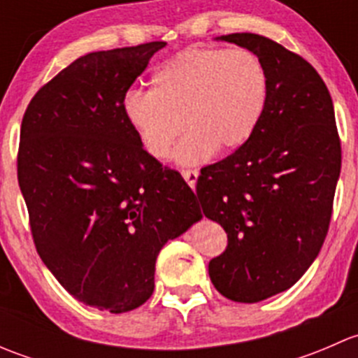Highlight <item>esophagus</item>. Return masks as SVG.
Segmentation results:
<instances>
[{
	"mask_svg": "<svg viewBox=\"0 0 358 358\" xmlns=\"http://www.w3.org/2000/svg\"><path fill=\"white\" fill-rule=\"evenodd\" d=\"M182 176L185 178V182L194 189V187H196V182H197V176H199V171H197V169H182Z\"/></svg>",
	"mask_w": 358,
	"mask_h": 358,
	"instance_id": "esophagus-1",
	"label": "esophagus"
}]
</instances>
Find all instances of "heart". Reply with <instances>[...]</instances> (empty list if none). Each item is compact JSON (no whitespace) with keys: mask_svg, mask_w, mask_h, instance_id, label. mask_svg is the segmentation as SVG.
<instances>
[{"mask_svg":"<svg viewBox=\"0 0 358 358\" xmlns=\"http://www.w3.org/2000/svg\"><path fill=\"white\" fill-rule=\"evenodd\" d=\"M268 96V74L248 48H190L159 67L152 92L129 90L122 112L150 156L166 159L176 138L183 164L206 161L220 149L243 147L258 128Z\"/></svg>","mask_w":358,"mask_h":358,"instance_id":"obj_1","label":"heart"}]
</instances>
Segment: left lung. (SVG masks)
<instances>
[{
    "label": "left lung",
    "instance_id": "1",
    "mask_svg": "<svg viewBox=\"0 0 358 358\" xmlns=\"http://www.w3.org/2000/svg\"><path fill=\"white\" fill-rule=\"evenodd\" d=\"M220 39L251 50L268 74L258 128L243 147L204 166L196 194L227 232L209 262L225 298L256 303L289 289L319 255L329 230L341 142L326 83L303 57L251 32Z\"/></svg>",
    "mask_w": 358,
    "mask_h": 358
}]
</instances>
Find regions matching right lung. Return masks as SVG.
Listing matches in <instances>:
<instances>
[{
	"label": "right lung",
	"instance_id": "obj_1",
	"mask_svg": "<svg viewBox=\"0 0 358 358\" xmlns=\"http://www.w3.org/2000/svg\"><path fill=\"white\" fill-rule=\"evenodd\" d=\"M164 41L93 52L25 109L17 176L36 251L76 299L129 312L154 291L156 258L201 220L178 171L142 147L122 102Z\"/></svg>",
	"mask_w": 358,
	"mask_h": 358
}]
</instances>
